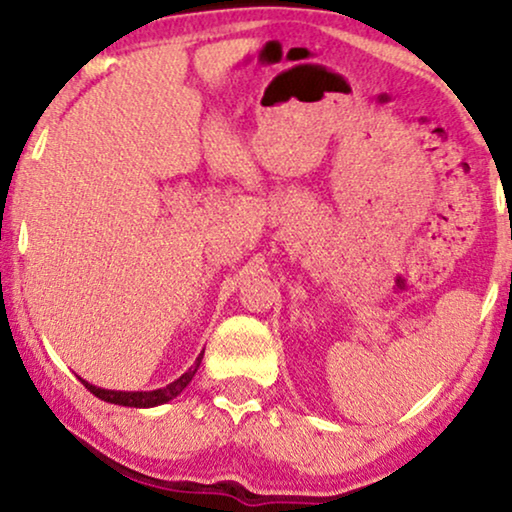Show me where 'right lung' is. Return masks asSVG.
<instances>
[{"instance_id":"add662e5","label":"right lung","mask_w":512,"mask_h":512,"mask_svg":"<svg viewBox=\"0 0 512 512\" xmlns=\"http://www.w3.org/2000/svg\"><path fill=\"white\" fill-rule=\"evenodd\" d=\"M200 361H202V354L198 356V361H195V366L188 370V373H184L179 380H174L172 384H167V387L156 389V391H107V389L93 387V384H88L86 380H81V382H83V387L90 391V394H95L97 398H102V401H107V403L128 405V408H151V405L167 403V401H172L174 396H179L181 391L186 389V384L193 380Z\"/></svg>"}]
</instances>
